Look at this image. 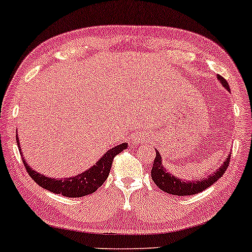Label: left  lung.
I'll return each mask as SVG.
<instances>
[{"label":"left lung","mask_w":252,"mask_h":252,"mask_svg":"<svg viewBox=\"0 0 252 252\" xmlns=\"http://www.w3.org/2000/svg\"><path fill=\"white\" fill-rule=\"evenodd\" d=\"M217 79L221 82L222 85L224 86L228 91H230L228 82H226L222 76L217 74ZM230 158L231 154H229L226 160L224 161V163H223L215 173L209 175V178L201 180V181L189 182L182 181V180L175 178V176L169 175V174L166 172V169H164V167L162 166V160H161L160 153L157 151V157H155L154 159L151 175L154 183L158 186V188H160L161 190H163L164 192L176 195V196H189V195H195L203 191L204 189H207L208 187L214 185L220 178H222L223 174L225 173L226 168H228L229 162H230Z\"/></svg>","instance_id":"1"}]
</instances>
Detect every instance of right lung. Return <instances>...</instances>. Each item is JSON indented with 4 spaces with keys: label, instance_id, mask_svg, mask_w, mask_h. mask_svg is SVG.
<instances>
[{
    "label": "right lung",
    "instance_id": "1",
    "mask_svg": "<svg viewBox=\"0 0 252 252\" xmlns=\"http://www.w3.org/2000/svg\"><path fill=\"white\" fill-rule=\"evenodd\" d=\"M17 138V136H16ZM17 145L18 144V138ZM127 147L126 144L118 145L116 147H113L107 153L102 155V158L98 161L94 166L86 170L82 174L73 176V178L69 179H61L56 180L51 178H46V176L42 175V174L35 172L29 167V164L26 162V160L23 159V163L26 166V169L28 174L30 175V178L35 181L37 185L40 186L42 188L46 189V190H50L55 194L63 195L66 197H82L85 195L92 194L97 189L102 186V183L105 182V180L107 179L108 174H110L112 162L116 155H118L120 152H123Z\"/></svg>",
    "mask_w": 252,
    "mask_h": 252
}]
</instances>
